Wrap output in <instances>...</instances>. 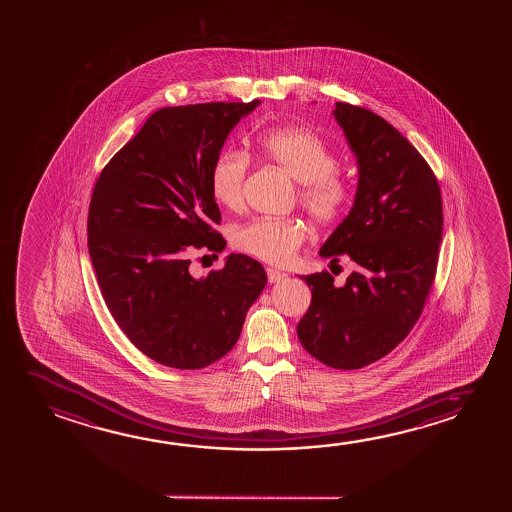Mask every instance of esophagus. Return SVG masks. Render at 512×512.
<instances>
[{"label": "esophagus", "mask_w": 512, "mask_h": 512, "mask_svg": "<svg viewBox=\"0 0 512 512\" xmlns=\"http://www.w3.org/2000/svg\"><path fill=\"white\" fill-rule=\"evenodd\" d=\"M266 273H268V280L271 284H275V282H280L282 278H284V273L282 271H278L275 268L266 269Z\"/></svg>", "instance_id": "34e87169"}]
</instances>
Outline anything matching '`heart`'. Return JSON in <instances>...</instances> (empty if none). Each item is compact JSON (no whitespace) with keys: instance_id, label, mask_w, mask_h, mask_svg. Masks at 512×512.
<instances>
[{"instance_id":"heart-1","label":"heart","mask_w":512,"mask_h":512,"mask_svg":"<svg viewBox=\"0 0 512 512\" xmlns=\"http://www.w3.org/2000/svg\"><path fill=\"white\" fill-rule=\"evenodd\" d=\"M257 155L298 182L296 198L303 212L319 227H332L353 203V185L341 175L336 151L309 128L282 126L257 137ZM250 159L244 151L219 153L210 168V193L225 209H241ZM307 239L300 219L257 218L232 230V246L255 259L284 264Z\"/></svg>"}]
</instances>
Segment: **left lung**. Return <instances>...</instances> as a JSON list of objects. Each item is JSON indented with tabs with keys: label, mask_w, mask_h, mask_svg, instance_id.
Masks as SVG:
<instances>
[{
	"label": "left lung",
	"mask_w": 512,
	"mask_h": 512,
	"mask_svg": "<svg viewBox=\"0 0 512 512\" xmlns=\"http://www.w3.org/2000/svg\"><path fill=\"white\" fill-rule=\"evenodd\" d=\"M359 164L350 214L319 250L353 271L302 277L309 310L296 332L303 348L334 369H361L393 352L416 325L436 278L443 202L436 175L386 119L337 101L334 110Z\"/></svg>",
	"instance_id": "1"
}]
</instances>
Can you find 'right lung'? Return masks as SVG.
<instances>
[{"instance_id":"add662e5","label":"right lung","mask_w":512,"mask_h":512,"mask_svg":"<svg viewBox=\"0 0 512 512\" xmlns=\"http://www.w3.org/2000/svg\"><path fill=\"white\" fill-rule=\"evenodd\" d=\"M250 103H198L153 112L103 168L87 244L103 300L126 337L162 366L200 369L225 357L268 275L228 255L207 277L189 273L198 250L223 252L210 168Z\"/></svg>"}]
</instances>
